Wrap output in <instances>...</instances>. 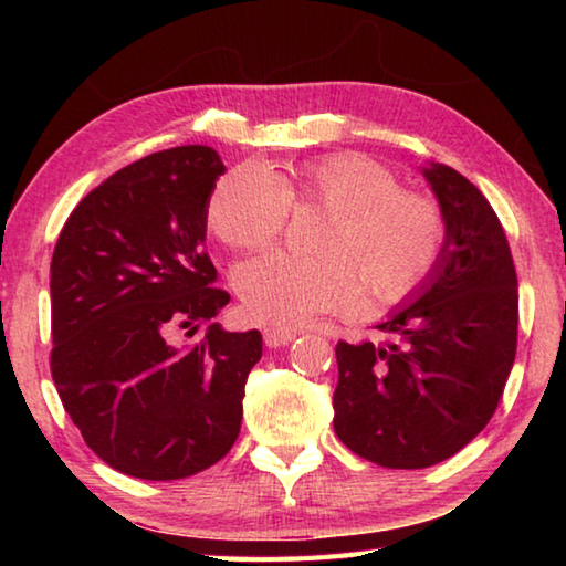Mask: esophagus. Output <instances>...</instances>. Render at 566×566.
I'll use <instances>...</instances> for the list:
<instances>
[{
	"instance_id": "esophagus-1",
	"label": "esophagus",
	"mask_w": 566,
	"mask_h": 566,
	"mask_svg": "<svg viewBox=\"0 0 566 566\" xmlns=\"http://www.w3.org/2000/svg\"><path fill=\"white\" fill-rule=\"evenodd\" d=\"M296 337V332L290 327H266L264 329V344L266 347H284Z\"/></svg>"
}]
</instances>
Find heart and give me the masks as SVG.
Listing matches in <instances>:
<instances>
[{"mask_svg": "<svg viewBox=\"0 0 566 566\" xmlns=\"http://www.w3.org/2000/svg\"><path fill=\"white\" fill-rule=\"evenodd\" d=\"M312 205L327 209L314 239L319 256L272 252L239 266L237 290L254 322L296 327L349 310L361 290L369 302L397 304L442 254V209L359 151L270 175L254 165L227 171L207 199V224L229 247L264 249L282 234L290 209Z\"/></svg>", "mask_w": 566, "mask_h": 566, "instance_id": "obj_1", "label": "heart"}]
</instances>
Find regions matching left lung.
Returning a JSON list of instances; mask_svg holds the SVG:
<instances>
[{"instance_id":"obj_1","label":"left lung","mask_w":566,"mask_h":566,"mask_svg":"<svg viewBox=\"0 0 566 566\" xmlns=\"http://www.w3.org/2000/svg\"><path fill=\"white\" fill-rule=\"evenodd\" d=\"M444 217L434 270L377 324L379 342H339L334 432L389 469H424L492 419L516 354L520 292L502 222L472 181L429 161Z\"/></svg>"}]
</instances>
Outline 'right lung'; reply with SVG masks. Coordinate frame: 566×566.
<instances>
[{"instance_id": "obj_1", "label": "right lung", "mask_w": 566, "mask_h": 566, "mask_svg": "<svg viewBox=\"0 0 566 566\" xmlns=\"http://www.w3.org/2000/svg\"><path fill=\"white\" fill-rule=\"evenodd\" d=\"M212 147L155 151L92 189L52 254V379L102 462L169 482L217 464L239 437L262 334L209 324L229 302L205 252Z\"/></svg>"}]
</instances>
